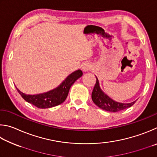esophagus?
<instances>
[{"instance_id": "1", "label": "esophagus", "mask_w": 157, "mask_h": 157, "mask_svg": "<svg viewBox=\"0 0 157 157\" xmlns=\"http://www.w3.org/2000/svg\"><path fill=\"white\" fill-rule=\"evenodd\" d=\"M90 68H91V66H90L88 63H86V64H84L83 65V67H82V69H83V70L84 71H87L90 70Z\"/></svg>"}]
</instances>
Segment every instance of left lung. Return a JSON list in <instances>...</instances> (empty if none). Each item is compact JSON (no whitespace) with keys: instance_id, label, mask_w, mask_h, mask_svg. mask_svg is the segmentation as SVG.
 Returning <instances> with one entry per match:
<instances>
[{"instance_id":"8db88e82","label":"left lung","mask_w":157,"mask_h":157,"mask_svg":"<svg viewBox=\"0 0 157 157\" xmlns=\"http://www.w3.org/2000/svg\"><path fill=\"white\" fill-rule=\"evenodd\" d=\"M92 99L96 105L99 107L100 108L103 109V110L112 112L123 110V109L133 105L136 102L135 101L130 103H123L116 102V101L111 99L108 95L104 94L103 92L101 90L97 78V82H96V84L92 93Z\"/></svg>"}]
</instances>
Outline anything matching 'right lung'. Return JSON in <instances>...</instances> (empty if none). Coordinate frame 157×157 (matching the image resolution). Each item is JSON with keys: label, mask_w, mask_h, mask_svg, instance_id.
I'll return each mask as SVG.
<instances>
[{"label": "right lung", "mask_w": 157, "mask_h": 157, "mask_svg": "<svg viewBox=\"0 0 157 157\" xmlns=\"http://www.w3.org/2000/svg\"><path fill=\"white\" fill-rule=\"evenodd\" d=\"M82 75L83 72L80 70L74 71L67 77V78L59 87L43 94L29 95L24 94L18 89H16L23 99L25 100L27 102L32 104L38 108H49L59 105L64 102L67 97L71 86Z\"/></svg>", "instance_id": "add662e5"}]
</instances>
